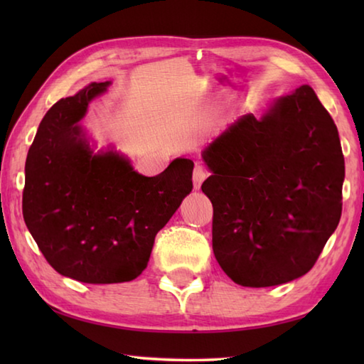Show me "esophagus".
Listing matches in <instances>:
<instances>
[{"label": "esophagus", "mask_w": 364, "mask_h": 364, "mask_svg": "<svg viewBox=\"0 0 364 364\" xmlns=\"http://www.w3.org/2000/svg\"><path fill=\"white\" fill-rule=\"evenodd\" d=\"M208 176V170L202 164H196L194 167V173H192V181H194V188L200 189L202 183L205 181V178Z\"/></svg>", "instance_id": "esophagus-1"}]
</instances>
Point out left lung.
<instances>
[{
    "mask_svg": "<svg viewBox=\"0 0 364 364\" xmlns=\"http://www.w3.org/2000/svg\"><path fill=\"white\" fill-rule=\"evenodd\" d=\"M213 175V250L231 280L250 288L305 275L343 211L338 128L310 86L247 114L203 151Z\"/></svg>",
    "mask_w": 364,
    "mask_h": 364,
    "instance_id": "8db88e82",
    "label": "left lung"
}]
</instances>
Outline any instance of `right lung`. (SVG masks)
<instances>
[{"label": "right lung", "mask_w": 364, "mask_h": 364, "mask_svg": "<svg viewBox=\"0 0 364 364\" xmlns=\"http://www.w3.org/2000/svg\"><path fill=\"white\" fill-rule=\"evenodd\" d=\"M109 82H92L45 114L29 146L23 218L50 266L73 280L131 282L149 264L154 236L192 191L191 159L156 176L114 151L94 154L80 120Z\"/></svg>", "instance_id": "1"}]
</instances>
